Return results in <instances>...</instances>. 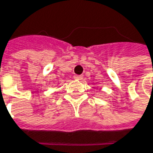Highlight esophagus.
Segmentation results:
<instances>
[{
    "mask_svg": "<svg viewBox=\"0 0 153 153\" xmlns=\"http://www.w3.org/2000/svg\"><path fill=\"white\" fill-rule=\"evenodd\" d=\"M75 79H78V80H80V79H83V76L82 75H74V77Z\"/></svg>",
    "mask_w": 153,
    "mask_h": 153,
    "instance_id": "1",
    "label": "esophagus"
}]
</instances>
